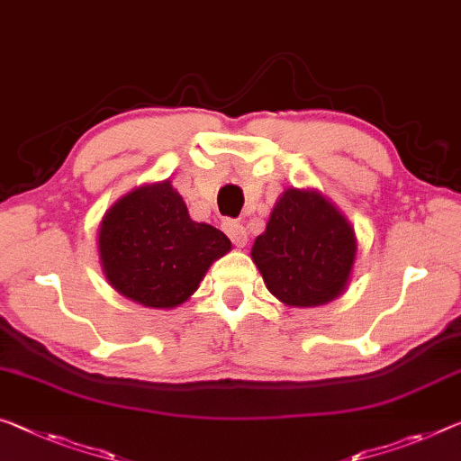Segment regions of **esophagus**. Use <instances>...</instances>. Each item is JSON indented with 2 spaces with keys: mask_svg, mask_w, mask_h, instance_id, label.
Segmentation results:
<instances>
[{
  "mask_svg": "<svg viewBox=\"0 0 461 461\" xmlns=\"http://www.w3.org/2000/svg\"><path fill=\"white\" fill-rule=\"evenodd\" d=\"M224 230H226V235L230 237V240L237 247H245L247 245V230H245V226L240 224V222L226 221L224 222Z\"/></svg>",
  "mask_w": 461,
  "mask_h": 461,
  "instance_id": "obj_1",
  "label": "esophagus"
}]
</instances>
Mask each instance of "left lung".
Masks as SVG:
<instances>
[{
  "mask_svg": "<svg viewBox=\"0 0 461 461\" xmlns=\"http://www.w3.org/2000/svg\"><path fill=\"white\" fill-rule=\"evenodd\" d=\"M357 237L346 216L315 189L290 187L272 210L251 259L276 299L320 307L348 286Z\"/></svg>",
  "mask_w": 461,
  "mask_h": 461,
  "instance_id": "left-lung-1",
  "label": "left lung"
}]
</instances>
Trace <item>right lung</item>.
Returning <instances> with one entry per match:
<instances>
[{"label": "right lung", "instance_id": "1", "mask_svg": "<svg viewBox=\"0 0 461 461\" xmlns=\"http://www.w3.org/2000/svg\"><path fill=\"white\" fill-rule=\"evenodd\" d=\"M229 251L230 240L222 230L191 221L171 181L130 191L98 226V255L109 285L152 309L185 303L212 261Z\"/></svg>", "mask_w": 461, "mask_h": 461}]
</instances>
